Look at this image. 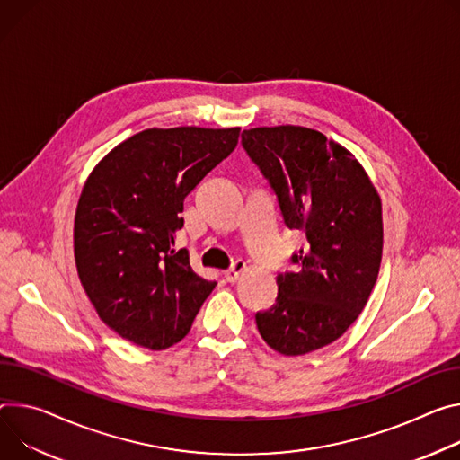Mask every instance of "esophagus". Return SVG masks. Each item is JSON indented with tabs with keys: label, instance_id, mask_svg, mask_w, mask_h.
<instances>
[{
	"label": "esophagus",
	"instance_id": "obj_1",
	"mask_svg": "<svg viewBox=\"0 0 460 460\" xmlns=\"http://www.w3.org/2000/svg\"><path fill=\"white\" fill-rule=\"evenodd\" d=\"M243 271H245V262L236 261V262H233V266L227 271H224V277L227 282H234Z\"/></svg>",
	"mask_w": 460,
	"mask_h": 460
}]
</instances>
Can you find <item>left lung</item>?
Masks as SVG:
<instances>
[{"instance_id": "obj_1", "label": "left lung", "mask_w": 460, "mask_h": 460, "mask_svg": "<svg viewBox=\"0 0 460 460\" xmlns=\"http://www.w3.org/2000/svg\"><path fill=\"white\" fill-rule=\"evenodd\" d=\"M242 146L273 190L282 222L305 245L277 273L279 294L257 312L262 340L284 356L336 341L378 279L382 201L354 155L303 127L242 132Z\"/></svg>"}]
</instances>
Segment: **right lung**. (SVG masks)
<instances>
[{"mask_svg":"<svg viewBox=\"0 0 460 460\" xmlns=\"http://www.w3.org/2000/svg\"><path fill=\"white\" fill-rule=\"evenodd\" d=\"M240 128L145 130L115 146L82 189L75 262L99 317L150 350L181 341L217 280L174 249L183 199L236 146Z\"/></svg>","mask_w":460,"mask_h":460,"instance_id":"obj_1","label":"right lung"}]
</instances>
